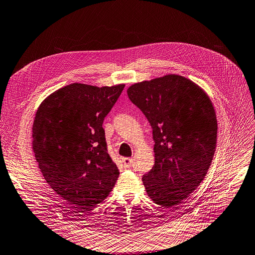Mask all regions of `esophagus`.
<instances>
[{"instance_id":"1","label":"esophagus","mask_w":255,"mask_h":255,"mask_svg":"<svg viewBox=\"0 0 255 255\" xmlns=\"http://www.w3.org/2000/svg\"><path fill=\"white\" fill-rule=\"evenodd\" d=\"M132 161L133 159L130 158V157H124L123 158V165L125 168H130L131 165H132Z\"/></svg>"}]
</instances>
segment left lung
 <instances>
[{"mask_svg":"<svg viewBox=\"0 0 255 255\" xmlns=\"http://www.w3.org/2000/svg\"><path fill=\"white\" fill-rule=\"evenodd\" d=\"M127 95L152 128L155 160L142 177L146 192L156 204L176 207L212 165L218 133L212 101L197 84L175 74L135 83Z\"/></svg>","mask_w":255,"mask_h":255,"instance_id":"obj_1","label":"left lung"}]
</instances>
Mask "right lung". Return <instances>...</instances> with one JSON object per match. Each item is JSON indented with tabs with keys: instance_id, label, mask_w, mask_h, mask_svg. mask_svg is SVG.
Listing matches in <instances>:
<instances>
[{
	"instance_id": "right-lung-1",
	"label": "right lung",
	"mask_w": 255,
	"mask_h": 255,
	"mask_svg": "<svg viewBox=\"0 0 255 255\" xmlns=\"http://www.w3.org/2000/svg\"><path fill=\"white\" fill-rule=\"evenodd\" d=\"M124 87L69 84L35 114L32 148L38 168L51 188L82 213L105 200L119 177L103 123Z\"/></svg>"
}]
</instances>
